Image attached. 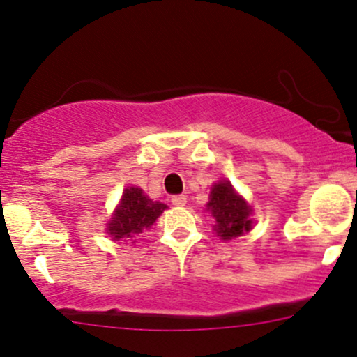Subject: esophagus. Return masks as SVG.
<instances>
[{
    "mask_svg": "<svg viewBox=\"0 0 357 357\" xmlns=\"http://www.w3.org/2000/svg\"><path fill=\"white\" fill-rule=\"evenodd\" d=\"M171 203L174 206H185L186 205V197H185V195H176V197L171 198Z\"/></svg>",
    "mask_w": 357,
    "mask_h": 357,
    "instance_id": "1",
    "label": "esophagus"
}]
</instances>
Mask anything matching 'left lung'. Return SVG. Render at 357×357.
I'll return each mask as SVG.
<instances>
[{"mask_svg":"<svg viewBox=\"0 0 357 357\" xmlns=\"http://www.w3.org/2000/svg\"><path fill=\"white\" fill-rule=\"evenodd\" d=\"M206 206L217 220L215 230L223 241L242 236L250 229V206L234 191L229 181L215 183Z\"/></svg>","mask_w":357,"mask_h":357,"instance_id":"1","label":"left lung"}]
</instances>
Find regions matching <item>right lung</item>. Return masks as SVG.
Here are the masks:
<instances>
[{"label":"right lung","instance_id":"add662e5","mask_svg":"<svg viewBox=\"0 0 357 357\" xmlns=\"http://www.w3.org/2000/svg\"><path fill=\"white\" fill-rule=\"evenodd\" d=\"M164 208V203L152 202L140 188H128L108 223V234L115 241H134L155 222Z\"/></svg>","mask_w":357,"mask_h":357}]
</instances>
